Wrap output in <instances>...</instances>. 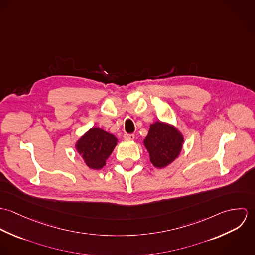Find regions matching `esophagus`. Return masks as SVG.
<instances>
[{"instance_id": "1", "label": "esophagus", "mask_w": 255, "mask_h": 255, "mask_svg": "<svg viewBox=\"0 0 255 255\" xmlns=\"http://www.w3.org/2000/svg\"><path fill=\"white\" fill-rule=\"evenodd\" d=\"M124 138L126 140H133L134 139V134H131V133H125L124 134Z\"/></svg>"}]
</instances>
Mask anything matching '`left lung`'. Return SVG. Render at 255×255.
I'll return each mask as SVG.
<instances>
[{
	"label": "left lung",
	"mask_w": 255,
	"mask_h": 255,
	"mask_svg": "<svg viewBox=\"0 0 255 255\" xmlns=\"http://www.w3.org/2000/svg\"><path fill=\"white\" fill-rule=\"evenodd\" d=\"M183 136L174 126L163 122L150 125L144 146L150 162L156 168H165L174 162L182 151Z\"/></svg>",
	"instance_id": "1"
}]
</instances>
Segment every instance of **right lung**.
I'll return each mask as SVG.
<instances>
[{
  "instance_id": "right-lung-1",
  "label": "right lung",
  "mask_w": 255,
  "mask_h": 255,
  "mask_svg": "<svg viewBox=\"0 0 255 255\" xmlns=\"http://www.w3.org/2000/svg\"><path fill=\"white\" fill-rule=\"evenodd\" d=\"M118 139L100 128H92L76 142L75 148L84 163L93 170H100L117 145Z\"/></svg>"
}]
</instances>
